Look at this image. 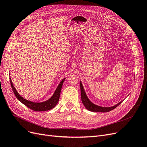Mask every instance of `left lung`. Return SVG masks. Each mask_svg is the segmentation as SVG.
<instances>
[{
  "mask_svg": "<svg viewBox=\"0 0 147 147\" xmlns=\"http://www.w3.org/2000/svg\"><path fill=\"white\" fill-rule=\"evenodd\" d=\"M80 92H81V100L83 104L86 107V109H88L89 111L91 112H109L113 109H114L115 108H116L118 106H119L122 102L120 101L119 103L115 105H114L111 107H102L98 105H95L92 103V102L89 100L88 97H87V95L86 94V92L85 91V89L84 88V86H83V85L82 84V82H80Z\"/></svg>",
  "mask_w": 147,
  "mask_h": 147,
  "instance_id": "8db88e82",
  "label": "left lung"
}]
</instances>
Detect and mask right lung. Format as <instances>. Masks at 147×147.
Returning <instances> with one entry per match:
<instances>
[{"mask_svg": "<svg viewBox=\"0 0 147 147\" xmlns=\"http://www.w3.org/2000/svg\"><path fill=\"white\" fill-rule=\"evenodd\" d=\"M65 79L66 78H63L61 80L60 84H59L58 87H57V88L56 89L54 94L49 99H48L47 100H46L45 101L40 102V103H36V102L26 100L24 98H23L21 95L18 93L13 84H12V82L11 79V78H9L11 88H12V91H13L17 98L19 101H20L21 103L24 104L25 106L30 108V109L33 110L34 111H36V112L46 111L50 110V109H53V108L57 105V103H58V101L59 99L61 91V88H62V86L63 85V83L65 80Z\"/></svg>", "mask_w": 147, "mask_h": 147, "instance_id": "right-lung-1", "label": "right lung"}]
</instances>
